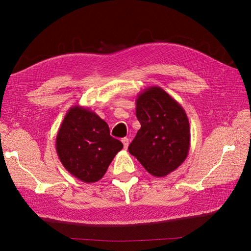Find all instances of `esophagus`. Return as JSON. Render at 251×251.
<instances>
[{
    "label": "esophagus",
    "mask_w": 251,
    "mask_h": 251,
    "mask_svg": "<svg viewBox=\"0 0 251 251\" xmlns=\"http://www.w3.org/2000/svg\"><path fill=\"white\" fill-rule=\"evenodd\" d=\"M122 143H123V146H124V149L126 150L128 148V146H129V139L127 137L122 138Z\"/></svg>",
    "instance_id": "34e87169"
}]
</instances>
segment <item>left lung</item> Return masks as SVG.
Here are the masks:
<instances>
[{"instance_id":"obj_1","label":"left lung","mask_w":251,"mask_h":251,"mask_svg":"<svg viewBox=\"0 0 251 251\" xmlns=\"http://www.w3.org/2000/svg\"><path fill=\"white\" fill-rule=\"evenodd\" d=\"M136 117L141 127L128 151L151 175L165 177L188 155L190 128L187 115L163 88L151 86L138 95Z\"/></svg>"}]
</instances>
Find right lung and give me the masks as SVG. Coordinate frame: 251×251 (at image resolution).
<instances>
[{
  "mask_svg": "<svg viewBox=\"0 0 251 251\" xmlns=\"http://www.w3.org/2000/svg\"><path fill=\"white\" fill-rule=\"evenodd\" d=\"M122 149V142L110 135L108 124L95 112L78 104L66 114L56 138L62 165L85 183L101 179Z\"/></svg>",
  "mask_w": 251,
  "mask_h": 251,
  "instance_id": "obj_1",
  "label": "right lung"
}]
</instances>
